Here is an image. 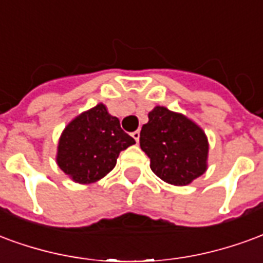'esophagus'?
<instances>
[{
  "label": "esophagus",
  "instance_id": "esophagus-1",
  "mask_svg": "<svg viewBox=\"0 0 263 263\" xmlns=\"http://www.w3.org/2000/svg\"><path fill=\"white\" fill-rule=\"evenodd\" d=\"M132 137L136 140V143H139V141H140V132H139V130L133 132V133H132Z\"/></svg>",
  "mask_w": 263,
  "mask_h": 263
}]
</instances>
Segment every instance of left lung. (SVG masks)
I'll list each match as a JSON object with an SVG mask.
<instances>
[{"label": "left lung", "instance_id": "1", "mask_svg": "<svg viewBox=\"0 0 263 263\" xmlns=\"http://www.w3.org/2000/svg\"><path fill=\"white\" fill-rule=\"evenodd\" d=\"M140 147L150 168L166 183L186 186L208 170L209 140L203 129L182 113L155 106L140 132Z\"/></svg>", "mask_w": 263, "mask_h": 263}]
</instances>
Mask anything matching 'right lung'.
I'll return each instance as SVG.
<instances>
[{"label":"right lung","instance_id":"add662e5","mask_svg":"<svg viewBox=\"0 0 263 263\" xmlns=\"http://www.w3.org/2000/svg\"><path fill=\"white\" fill-rule=\"evenodd\" d=\"M136 144L103 103L80 113L63 130L55 162L77 183L88 185L112 171L120 151Z\"/></svg>","mask_w":263,"mask_h":263}]
</instances>
